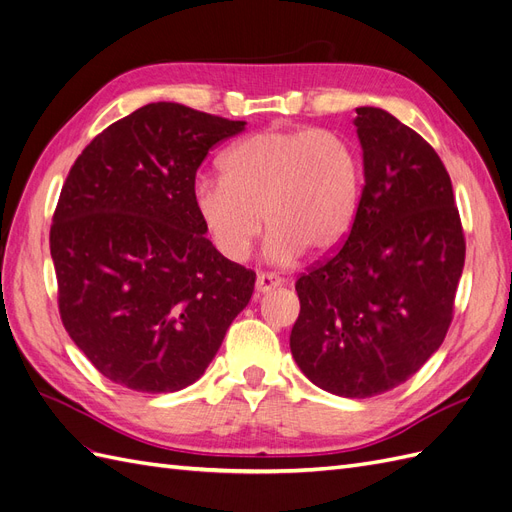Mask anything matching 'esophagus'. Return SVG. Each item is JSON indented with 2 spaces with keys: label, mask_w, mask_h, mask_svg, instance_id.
Here are the masks:
<instances>
[{
  "label": "esophagus",
  "mask_w": 512,
  "mask_h": 512,
  "mask_svg": "<svg viewBox=\"0 0 512 512\" xmlns=\"http://www.w3.org/2000/svg\"><path fill=\"white\" fill-rule=\"evenodd\" d=\"M282 284H284V280L275 273H258V277H256V290L258 292H269V290L282 286Z\"/></svg>",
  "instance_id": "34e87169"
}]
</instances>
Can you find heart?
<instances>
[{"mask_svg":"<svg viewBox=\"0 0 512 512\" xmlns=\"http://www.w3.org/2000/svg\"><path fill=\"white\" fill-rule=\"evenodd\" d=\"M363 194L361 153L346 136L318 128H271L224 156V177H200L192 205L224 258L241 262L262 232L265 254L286 265L305 250L329 254L354 226Z\"/></svg>","mask_w":512,"mask_h":512,"instance_id":"1","label":"heart"}]
</instances>
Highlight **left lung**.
<instances>
[{"label": "left lung", "instance_id": "1", "mask_svg": "<svg viewBox=\"0 0 512 512\" xmlns=\"http://www.w3.org/2000/svg\"><path fill=\"white\" fill-rule=\"evenodd\" d=\"M365 185L352 230L303 273L290 350L322 391L365 399L395 389L436 352L453 320L466 239L451 177L421 134L356 108Z\"/></svg>", "mask_w": 512, "mask_h": 512}]
</instances>
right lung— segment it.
<instances>
[{"label": "right lung", "mask_w": 512, "mask_h": 512, "mask_svg": "<svg viewBox=\"0 0 512 512\" xmlns=\"http://www.w3.org/2000/svg\"><path fill=\"white\" fill-rule=\"evenodd\" d=\"M245 130L153 102L91 141L51 226L59 314L100 374L138 393H175L205 374L256 273L224 258L196 218V170Z\"/></svg>", "instance_id": "right-lung-1"}]
</instances>
